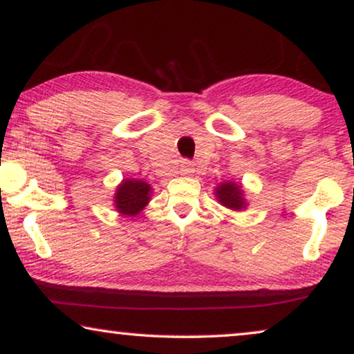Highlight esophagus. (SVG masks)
Here are the masks:
<instances>
[{
	"mask_svg": "<svg viewBox=\"0 0 354 354\" xmlns=\"http://www.w3.org/2000/svg\"><path fill=\"white\" fill-rule=\"evenodd\" d=\"M178 171H180L182 176H192L193 174V166L188 159H182L180 166H178Z\"/></svg>",
	"mask_w": 354,
	"mask_h": 354,
	"instance_id": "esophagus-1",
	"label": "esophagus"
}]
</instances>
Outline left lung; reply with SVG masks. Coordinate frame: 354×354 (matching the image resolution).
Returning <instances> with one entry per match:
<instances>
[{"label":"left lung","mask_w":354,"mask_h":354,"mask_svg":"<svg viewBox=\"0 0 354 354\" xmlns=\"http://www.w3.org/2000/svg\"><path fill=\"white\" fill-rule=\"evenodd\" d=\"M217 200L229 209H241L245 206L243 196H241V187L235 183H222L219 188H216Z\"/></svg>","instance_id":"obj_1"}]
</instances>
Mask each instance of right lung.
I'll list each match as a JSON object with an SVG mask.
<instances>
[{"mask_svg":"<svg viewBox=\"0 0 354 354\" xmlns=\"http://www.w3.org/2000/svg\"><path fill=\"white\" fill-rule=\"evenodd\" d=\"M151 187L142 180H124L115 193V207L125 216H135L149 201Z\"/></svg>","mask_w":354,"mask_h":354,"instance_id":"right-lung-1","label":"right lung"}]
</instances>
